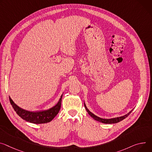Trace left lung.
<instances>
[{
	"mask_svg": "<svg viewBox=\"0 0 152 152\" xmlns=\"http://www.w3.org/2000/svg\"><path fill=\"white\" fill-rule=\"evenodd\" d=\"M84 106H85V108L87 110V112H88V113L96 121H99L100 122H102V123H104V124H115V123H118L121 121H122L123 119H125L126 118H127L131 113L133 111V110H131V111L130 112H129L127 114L124 115L122 116H121V117H117V118H111V119H103V118H99L97 116H96L95 115H94L93 113H92L91 112H90V110L87 108V107H86V104L84 103Z\"/></svg>",
	"mask_w": 152,
	"mask_h": 152,
	"instance_id": "8db88e82",
	"label": "left lung"
}]
</instances>
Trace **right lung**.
Listing matches in <instances>:
<instances>
[{"instance_id":"1","label":"right lung","mask_w":152,"mask_h":152,"mask_svg":"<svg viewBox=\"0 0 152 152\" xmlns=\"http://www.w3.org/2000/svg\"><path fill=\"white\" fill-rule=\"evenodd\" d=\"M62 95L63 94L61 95L59 101L56 105H54L47 110H44V111H28V110H24L17 105L13 102L10 97H9V99L15 111L21 118L25 120L26 121L33 124H45L51 121L54 118L58 115L61 106Z\"/></svg>"}]
</instances>
